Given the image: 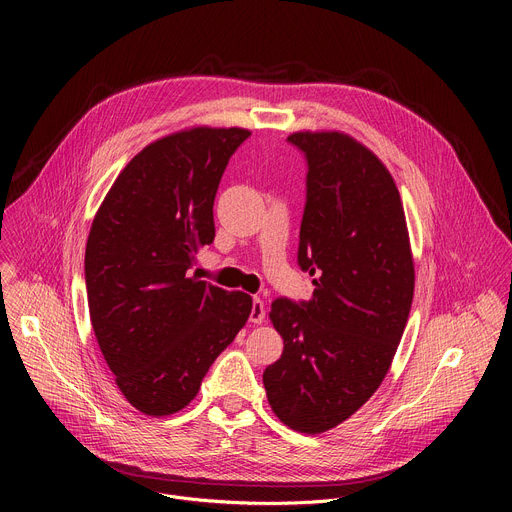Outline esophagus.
I'll return each instance as SVG.
<instances>
[{
	"label": "esophagus",
	"instance_id": "1",
	"mask_svg": "<svg viewBox=\"0 0 512 512\" xmlns=\"http://www.w3.org/2000/svg\"><path fill=\"white\" fill-rule=\"evenodd\" d=\"M249 320H251L253 324H261V322L265 320V306H263V302H261L259 298H255V300H253Z\"/></svg>",
	"mask_w": 512,
	"mask_h": 512
}]
</instances>
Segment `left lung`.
Returning a JSON list of instances; mask_svg holds the SVG:
<instances>
[{
	"mask_svg": "<svg viewBox=\"0 0 512 512\" xmlns=\"http://www.w3.org/2000/svg\"><path fill=\"white\" fill-rule=\"evenodd\" d=\"M304 154L306 206L298 265L314 275L306 302L277 298L281 358L265 369L273 413L322 433L383 383L413 302V261L399 190L381 160L338 131L287 137Z\"/></svg>",
	"mask_w": 512,
	"mask_h": 512,
	"instance_id": "left-lung-1",
	"label": "left lung"
}]
</instances>
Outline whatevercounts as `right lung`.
Returning a JSON list of instances; mask_svg holds the SVG:
<instances>
[{
    "instance_id": "add662e5",
    "label": "right lung",
    "mask_w": 512,
    "mask_h": 512,
    "mask_svg": "<svg viewBox=\"0 0 512 512\" xmlns=\"http://www.w3.org/2000/svg\"><path fill=\"white\" fill-rule=\"evenodd\" d=\"M249 135L194 127L150 143L93 221L85 251L91 324L119 391L145 415L186 407L251 314V296L188 273L214 241V196Z\"/></svg>"
}]
</instances>
